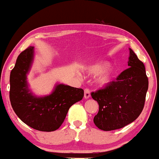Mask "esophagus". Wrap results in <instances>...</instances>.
Wrapping results in <instances>:
<instances>
[{"label":"esophagus","mask_w":159,"mask_h":159,"mask_svg":"<svg viewBox=\"0 0 159 159\" xmlns=\"http://www.w3.org/2000/svg\"><path fill=\"white\" fill-rule=\"evenodd\" d=\"M90 97V90L87 88H86L84 90V98H88Z\"/></svg>","instance_id":"1"}]
</instances>
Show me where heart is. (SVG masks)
<instances>
[{
	"mask_svg": "<svg viewBox=\"0 0 159 159\" xmlns=\"http://www.w3.org/2000/svg\"><path fill=\"white\" fill-rule=\"evenodd\" d=\"M108 65L109 63L106 61L93 63L87 67V72L93 75L100 73L96 78V82L99 85H106L112 81L116 74V70L113 67H109L105 69L108 66Z\"/></svg>",
	"mask_w": 159,
	"mask_h": 159,
	"instance_id": "heart-1",
	"label": "heart"
}]
</instances>
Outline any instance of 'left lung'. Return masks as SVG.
I'll return each instance as SVG.
<instances>
[{"label":"left lung","instance_id":"obj_1","mask_svg":"<svg viewBox=\"0 0 159 159\" xmlns=\"http://www.w3.org/2000/svg\"><path fill=\"white\" fill-rule=\"evenodd\" d=\"M129 68L104 89L91 93L99 106L93 122L98 129L111 131L132 123L143 111L148 78L143 62L129 48Z\"/></svg>","mask_w":159,"mask_h":159}]
</instances>
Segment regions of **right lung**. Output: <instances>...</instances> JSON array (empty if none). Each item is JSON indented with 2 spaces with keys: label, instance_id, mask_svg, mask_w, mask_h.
I'll return each instance as SVG.
<instances>
[{
  "label": "right lung",
  "instance_id": "add662e5",
  "mask_svg": "<svg viewBox=\"0 0 159 159\" xmlns=\"http://www.w3.org/2000/svg\"><path fill=\"white\" fill-rule=\"evenodd\" d=\"M34 56V47H28L19 54L11 71V105L19 119L27 125L42 132H53L63 123L69 107L83 98L84 90L60 84L50 95L34 96L27 81Z\"/></svg>",
  "mask_w": 159,
  "mask_h": 159
}]
</instances>
